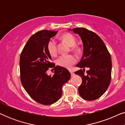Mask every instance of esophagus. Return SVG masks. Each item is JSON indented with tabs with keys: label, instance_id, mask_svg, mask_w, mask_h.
<instances>
[{
	"label": "esophagus",
	"instance_id": "34e87169",
	"mask_svg": "<svg viewBox=\"0 0 125 125\" xmlns=\"http://www.w3.org/2000/svg\"><path fill=\"white\" fill-rule=\"evenodd\" d=\"M70 72H71V76H74V73L73 72V71H72V70H70Z\"/></svg>",
	"mask_w": 125,
	"mask_h": 125
}]
</instances>
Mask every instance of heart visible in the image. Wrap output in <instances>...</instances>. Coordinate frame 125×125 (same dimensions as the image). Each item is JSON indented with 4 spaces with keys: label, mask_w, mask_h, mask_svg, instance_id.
Masks as SVG:
<instances>
[{
    "label": "heart",
    "mask_w": 125,
    "mask_h": 125,
    "mask_svg": "<svg viewBox=\"0 0 125 125\" xmlns=\"http://www.w3.org/2000/svg\"><path fill=\"white\" fill-rule=\"evenodd\" d=\"M61 39L72 47V50L77 52L79 50V48L76 45V39L75 37L69 33L62 34L61 36ZM47 50L52 56H55L57 53V42L55 40L51 39L47 43ZM77 61V59L73 55H62L58 58L57 64L59 66L66 68H71Z\"/></svg>",
    "instance_id": "b5f03b06"
}]
</instances>
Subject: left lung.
I'll list each match as a JSON object with an SVG mask.
<instances>
[{
  "label": "left lung",
  "instance_id": "1",
  "mask_svg": "<svg viewBox=\"0 0 125 125\" xmlns=\"http://www.w3.org/2000/svg\"><path fill=\"white\" fill-rule=\"evenodd\" d=\"M72 30L81 37L83 46V55L77 65L83 70L75 72L83 80L78 93L85 100H95L104 94L110 85L112 65L110 54L102 39L94 32L85 28ZM87 67L88 70L85 74Z\"/></svg>",
  "mask_w": 125,
  "mask_h": 125
}]
</instances>
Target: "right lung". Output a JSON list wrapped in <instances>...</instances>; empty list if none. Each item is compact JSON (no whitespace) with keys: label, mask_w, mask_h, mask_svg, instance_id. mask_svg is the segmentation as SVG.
Segmentation results:
<instances>
[{"label":"right lung","mask_w":125,"mask_h":125,"mask_svg":"<svg viewBox=\"0 0 125 125\" xmlns=\"http://www.w3.org/2000/svg\"><path fill=\"white\" fill-rule=\"evenodd\" d=\"M57 32L48 30L36 32L29 39L20 54L21 84L33 100L45 105L55 103L60 98L62 85L71 78L68 69L51 62L47 43ZM49 68L55 69L53 76L47 74Z\"/></svg>","instance_id":"add662e5"}]
</instances>
